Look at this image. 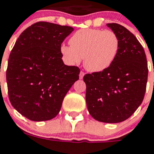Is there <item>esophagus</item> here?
Listing matches in <instances>:
<instances>
[{"instance_id": "esophagus-1", "label": "esophagus", "mask_w": 154, "mask_h": 154, "mask_svg": "<svg viewBox=\"0 0 154 154\" xmlns=\"http://www.w3.org/2000/svg\"><path fill=\"white\" fill-rule=\"evenodd\" d=\"M84 76H85V72H82V71H81V72H80V74H79V78H80V79H81V80L83 79V77H84Z\"/></svg>"}]
</instances>
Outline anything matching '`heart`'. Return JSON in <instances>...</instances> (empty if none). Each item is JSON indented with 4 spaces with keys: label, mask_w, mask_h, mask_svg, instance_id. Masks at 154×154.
I'll return each mask as SVG.
<instances>
[{
    "label": "heart",
    "mask_w": 154,
    "mask_h": 154,
    "mask_svg": "<svg viewBox=\"0 0 154 154\" xmlns=\"http://www.w3.org/2000/svg\"><path fill=\"white\" fill-rule=\"evenodd\" d=\"M70 45L63 44L60 53L69 65L79 64L83 58L85 68L90 72H101L117 58L120 40L112 30L83 29L77 30L69 39Z\"/></svg>",
    "instance_id": "1"
}]
</instances>
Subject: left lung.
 <instances>
[{
	"mask_svg": "<svg viewBox=\"0 0 154 154\" xmlns=\"http://www.w3.org/2000/svg\"><path fill=\"white\" fill-rule=\"evenodd\" d=\"M107 26L119 37L118 55L108 69L85 74L83 80L90 115L98 122L119 123L132 116L143 101L149 70L146 53L136 37L117 23Z\"/></svg>",
	"mask_w": 154,
	"mask_h": 154,
	"instance_id": "8db88e82",
	"label": "left lung"
}]
</instances>
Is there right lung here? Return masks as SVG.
Instances as JSON below:
<instances>
[{
    "label": "right lung",
    "instance_id": "obj_1",
    "mask_svg": "<svg viewBox=\"0 0 154 154\" xmlns=\"http://www.w3.org/2000/svg\"><path fill=\"white\" fill-rule=\"evenodd\" d=\"M72 31L70 26L40 21L17 40L6 71L8 97L28 119L43 122L55 117L79 79V68L65 65L60 53L63 41Z\"/></svg>",
    "mask_w": 154,
    "mask_h": 154
}]
</instances>
